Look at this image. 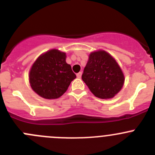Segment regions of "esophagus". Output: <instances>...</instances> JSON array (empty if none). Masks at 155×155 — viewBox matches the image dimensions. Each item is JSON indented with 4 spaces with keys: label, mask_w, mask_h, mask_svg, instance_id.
<instances>
[{
    "label": "esophagus",
    "mask_w": 155,
    "mask_h": 155,
    "mask_svg": "<svg viewBox=\"0 0 155 155\" xmlns=\"http://www.w3.org/2000/svg\"><path fill=\"white\" fill-rule=\"evenodd\" d=\"M82 72H79V73H78L77 74H76V76H77L78 78H81V76H82Z\"/></svg>",
    "instance_id": "obj_1"
}]
</instances>
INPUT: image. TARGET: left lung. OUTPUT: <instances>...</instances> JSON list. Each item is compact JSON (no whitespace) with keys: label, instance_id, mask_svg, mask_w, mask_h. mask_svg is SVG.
Returning a JSON list of instances; mask_svg holds the SVG:
<instances>
[{"label":"left lung","instance_id":"1","mask_svg":"<svg viewBox=\"0 0 155 155\" xmlns=\"http://www.w3.org/2000/svg\"><path fill=\"white\" fill-rule=\"evenodd\" d=\"M82 79L92 94L101 99L113 97L124 82V74L115 59L101 50L91 53Z\"/></svg>","mask_w":155,"mask_h":155}]
</instances>
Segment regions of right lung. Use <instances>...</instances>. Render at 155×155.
<instances>
[{
  "instance_id": "add662e5",
  "label": "right lung",
  "mask_w": 155,
  "mask_h": 155,
  "mask_svg": "<svg viewBox=\"0 0 155 155\" xmlns=\"http://www.w3.org/2000/svg\"><path fill=\"white\" fill-rule=\"evenodd\" d=\"M76 77L71 66L67 64L66 54L57 49H51L40 55L29 74L33 90L46 99L60 97Z\"/></svg>"
}]
</instances>
